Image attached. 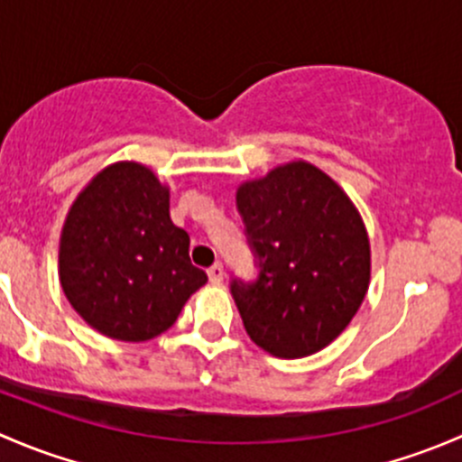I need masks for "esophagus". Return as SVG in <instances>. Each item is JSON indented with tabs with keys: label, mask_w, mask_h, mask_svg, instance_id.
<instances>
[{
	"label": "esophagus",
	"mask_w": 462,
	"mask_h": 462,
	"mask_svg": "<svg viewBox=\"0 0 462 462\" xmlns=\"http://www.w3.org/2000/svg\"><path fill=\"white\" fill-rule=\"evenodd\" d=\"M208 277H209V282H212V283H221L223 277H226V273H223V265L214 263L212 268L208 270Z\"/></svg>",
	"instance_id": "obj_1"
}]
</instances>
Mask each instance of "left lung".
Wrapping results in <instances>:
<instances>
[{
    "label": "left lung",
    "mask_w": 462,
    "mask_h": 462,
    "mask_svg": "<svg viewBox=\"0 0 462 462\" xmlns=\"http://www.w3.org/2000/svg\"><path fill=\"white\" fill-rule=\"evenodd\" d=\"M259 279L232 282L250 339L283 360L339 337L365 301L371 244L348 194L309 161L277 165L236 188Z\"/></svg>",
    "instance_id": "1"
}]
</instances>
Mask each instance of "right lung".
<instances>
[{
	"label": "right lung",
	"mask_w": 462,
	"mask_h": 462,
	"mask_svg": "<svg viewBox=\"0 0 462 462\" xmlns=\"http://www.w3.org/2000/svg\"><path fill=\"white\" fill-rule=\"evenodd\" d=\"M58 273L69 304L97 333L147 342L165 333L208 274L170 218V188L147 165L102 167L69 208Z\"/></svg>",
	"instance_id": "right-lung-1"
}]
</instances>
